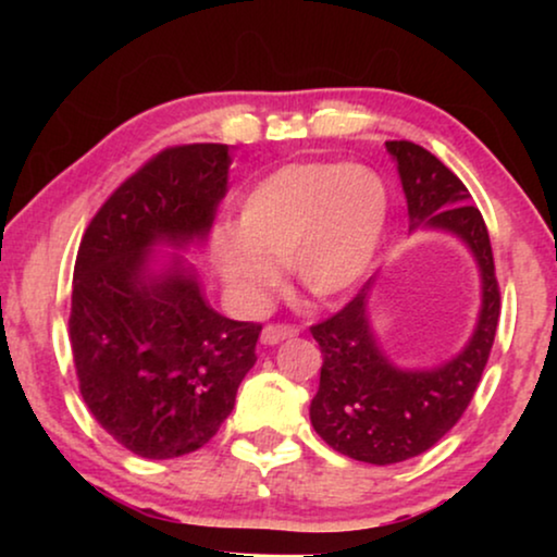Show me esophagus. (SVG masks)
<instances>
[{
  "label": "esophagus",
  "instance_id": "obj_1",
  "mask_svg": "<svg viewBox=\"0 0 557 557\" xmlns=\"http://www.w3.org/2000/svg\"><path fill=\"white\" fill-rule=\"evenodd\" d=\"M294 334H299V326L296 324H265L261 332V342L263 345H278V342L294 337Z\"/></svg>",
  "mask_w": 557,
  "mask_h": 557
}]
</instances>
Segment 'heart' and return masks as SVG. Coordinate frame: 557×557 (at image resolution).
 <instances>
[{
	"label": "heart",
	"mask_w": 557,
	"mask_h": 557,
	"mask_svg": "<svg viewBox=\"0 0 557 557\" xmlns=\"http://www.w3.org/2000/svg\"><path fill=\"white\" fill-rule=\"evenodd\" d=\"M387 225V189L368 166L309 159L278 166L250 189L240 233L220 243L225 281L261 304L292 265L317 299H334L362 281Z\"/></svg>",
	"instance_id": "heart-1"
}]
</instances>
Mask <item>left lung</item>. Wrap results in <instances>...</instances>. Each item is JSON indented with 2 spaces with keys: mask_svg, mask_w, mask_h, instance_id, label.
Returning a JSON list of instances; mask_svg holds the SVG:
<instances>
[{
  "mask_svg": "<svg viewBox=\"0 0 557 557\" xmlns=\"http://www.w3.org/2000/svg\"><path fill=\"white\" fill-rule=\"evenodd\" d=\"M385 147L398 159L410 220L451 231L474 250L484 304L469 347L431 372H403L377 349L368 324L372 281L339 311L311 324L324 360L309 410L311 425L334 451L375 467L429 451L459 423L490 360L502 309L490 233L463 182L413 141H387Z\"/></svg>",
  "mask_w": 557,
  "mask_h": 557,
  "instance_id": "1",
  "label": "left lung"
}]
</instances>
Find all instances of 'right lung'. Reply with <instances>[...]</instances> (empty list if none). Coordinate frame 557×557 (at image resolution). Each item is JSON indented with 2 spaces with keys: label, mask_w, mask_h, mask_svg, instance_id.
Returning a JSON list of instances; mask_svg holds the SVG:
<instances>
[{
  "label": "right lung",
  "mask_w": 557,
  "mask_h": 557,
  "mask_svg": "<svg viewBox=\"0 0 557 557\" xmlns=\"http://www.w3.org/2000/svg\"><path fill=\"white\" fill-rule=\"evenodd\" d=\"M227 164L225 144L162 149L98 208L75 258L67 326L81 395L101 429L144 459L208 444L256 362L261 324L212 311L195 273L144 276L157 240L205 238Z\"/></svg>",
  "instance_id": "1"
}]
</instances>
